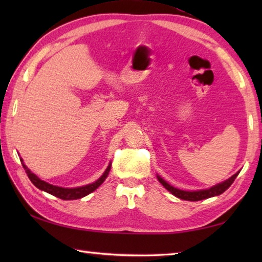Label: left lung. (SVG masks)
Wrapping results in <instances>:
<instances>
[{"label": "left lung", "mask_w": 262, "mask_h": 262, "mask_svg": "<svg viewBox=\"0 0 262 262\" xmlns=\"http://www.w3.org/2000/svg\"><path fill=\"white\" fill-rule=\"evenodd\" d=\"M239 172H237L236 174H233L231 178H229L228 180L223 181L222 184L215 185L212 186L211 188L209 189H202V190H196V192H186V190H181L178 188H174L173 186H171L170 184H167L165 180L162 179L161 177L157 176L158 181L161 183L164 187H165L168 192H171L174 196L181 199V200H186V201H200V200H205V199L208 198H212L216 196V195H220L223 192H225L230 186L232 185V183L234 181V179L237 178Z\"/></svg>", "instance_id": "8db88e82"}]
</instances>
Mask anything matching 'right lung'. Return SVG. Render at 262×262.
<instances>
[{
	"label": "right lung",
	"instance_id": "obj_1",
	"mask_svg": "<svg viewBox=\"0 0 262 262\" xmlns=\"http://www.w3.org/2000/svg\"><path fill=\"white\" fill-rule=\"evenodd\" d=\"M21 164H23V167L25 168V172L26 174H28L29 179L32 181V184L35 186V187L43 190V192L54 195L56 198L62 199V200H76V199H81L83 196H85V195L92 193L95 189L98 188L99 186L104 183V180L106 179V177L108 176V172L111 170V164H110L107 168H106V171L104 172V174L101 176L98 180L90 185L82 186V187H76V188H63V187H57V186H53L51 184L40 180L37 176H34L32 172H31L29 168L24 165V163Z\"/></svg>",
	"mask_w": 262,
	"mask_h": 262
}]
</instances>
